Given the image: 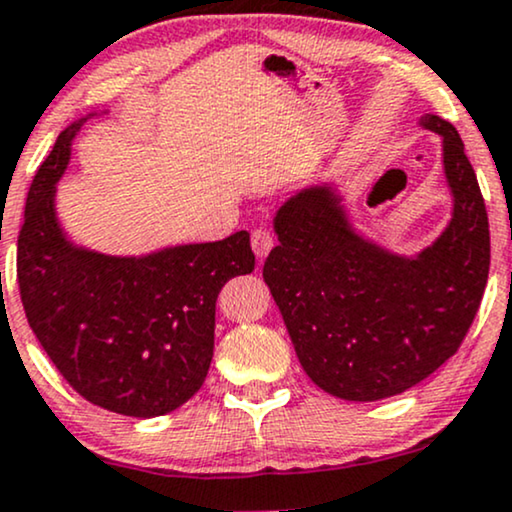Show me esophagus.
I'll return each instance as SVG.
<instances>
[{"mask_svg":"<svg viewBox=\"0 0 512 512\" xmlns=\"http://www.w3.org/2000/svg\"><path fill=\"white\" fill-rule=\"evenodd\" d=\"M250 243H252V250H255L257 260H264V257L269 255V250L276 245V238H274V234H271V229H267V226H260V229L252 231Z\"/></svg>","mask_w":512,"mask_h":512,"instance_id":"esophagus-1","label":"esophagus"}]
</instances>
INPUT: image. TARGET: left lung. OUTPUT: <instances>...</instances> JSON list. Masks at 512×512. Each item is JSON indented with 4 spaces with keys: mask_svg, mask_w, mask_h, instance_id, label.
I'll use <instances>...</instances> for the list:
<instances>
[{
    "mask_svg": "<svg viewBox=\"0 0 512 512\" xmlns=\"http://www.w3.org/2000/svg\"><path fill=\"white\" fill-rule=\"evenodd\" d=\"M442 137L454 212L437 241L406 257L357 234L333 184L309 186L274 217L262 276L304 373L323 392L378 401L435 373L468 333L489 276V219L456 127Z\"/></svg>",
    "mask_w": 512,
    "mask_h": 512,
    "instance_id": "obj_1",
    "label": "left lung"
}]
</instances>
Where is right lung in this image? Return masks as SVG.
I'll list each match as a JSON object with an SVG mask.
<instances>
[{"instance_id":"add662e5","label":"right lung","mask_w":512,"mask_h":512,"mask_svg":"<svg viewBox=\"0 0 512 512\" xmlns=\"http://www.w3.org/2000/svg\"><path fill=\"white\" fill-rule=\"evenodd\" d=\"M84 122L58 134L30 184L16 260L23 309L47 357L84 399L122 416H165L208 375L219 290L255 269L250 234L139 257L70 243L56 217V184Z\"/></svg>"}]
</instances>
